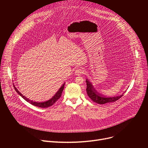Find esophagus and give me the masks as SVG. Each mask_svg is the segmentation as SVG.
<instances>
[{"label":"esophagus","instance_id":"1","mask_svg":"<svg viewBox=\"0 0 148 148\" xmlns=\"http://www.w3.org/2000/svg\"><path fill=\"white\" fill-rule=\"evenodd\" d=\"M83 73H84V70L82 69H77L75 71V73L77 75H79Z\"/></svg>","mask_w":148,"mask_h":148}]
</instances>
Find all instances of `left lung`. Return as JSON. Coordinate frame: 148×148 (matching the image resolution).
I'll list each match as a JSON object with an SVG mask.
<instances>
[{"label": "left lung", "instance_id": "8db88e82", "mask_svg": "<svg viewBox=\"0 0 148 148\" xmlns=\"http://www.w3.org/2000/svg\"><path fill=\"white\" fill-rule=\"evenodd\" d=\"M86 83H87V92L88 95V97L95 102L99 103V104H104L108 102H115L117 100H118L121 97H122L123 94L116 97H105L102 95L99 94L97 91L94 90L93 88L92 84L88 81V79H86Z\"/></svg>", "mask_w": 148, "mask_h": 148}]
</instances>
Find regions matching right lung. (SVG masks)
I'll use <instances>...</instances> for the list:
<instances>
[{"label": "right lung", "instance_id": "right-lung-1", "mask_svg": "<svg viewBox=\"0 0 148 148\" xmlns=\"http://www.w3.org/2000/svg\"><path fill=\"white\" fill-rule=\"evenodd\" d=\"M64 85H65V83L64 84H62V86L60 88L58 91L56 92V94L51 99H50L49 100H48L47 101H45V102H35V101H33L32 100H30V99L27 98L24 95H23L22 94H21L19 92V91H18V90L16 88V87H15L14 86V90H16V91L18 93V94H19L25 100H26L27 102H29L30 103L34 105V106L40 107V108H47V107H51V105H53L61 97L62 92L63 91V90H64Z\"/></svg>", "mask_w": 148, "mask_h": 148}]
</instances>
